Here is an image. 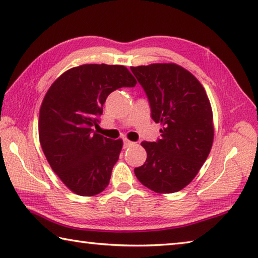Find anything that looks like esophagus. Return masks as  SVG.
I'll return each instance as SVG.
<instances>
[{
	"mask_svg": "<svg viewBox=\"0 0 258 258\" xmlns=\"http://www.w3.org/2000/svg\"><path fill=\"white\" fill-rule=\"evenodd\" d=\"M133 145H135L134 142L129 141V139H123V147H124V148L130 147V146H133Z\"/></svg>",
	"mask_w": 258,
	"mask_h": 258,
	"instance_id": "obj_1",
	"label": "esophagus"
}]
</instances>
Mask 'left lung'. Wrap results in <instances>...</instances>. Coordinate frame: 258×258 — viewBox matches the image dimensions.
Here are the masks:
<instances>
[{
	"mask_svg": "<svg viewBox=\"0 0 258 258\" xmlns=\"http://www.w3.org/2000/svg\"><path fill=\"white\" fill-rule=\"evenodd\" d=\"M145 90L152 119L161 123V139L143 142L147 152L135 174L159 194L181 190L192 181L209 156L214 138L213 113L202 84L175 63L130 68Z\"/></svg>",
	"mask_w": 258,
	"mask_h": 258,
	"instance_id": "1",
	"label": "left lung"
}]
</instances>
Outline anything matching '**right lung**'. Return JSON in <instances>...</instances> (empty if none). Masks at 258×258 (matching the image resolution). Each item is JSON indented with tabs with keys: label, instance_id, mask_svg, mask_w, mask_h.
I'll use <instances>...</instances> for the list:
<instances>
[{
	"label": "right lung",
	"instance_id": "1",
	"mask_svg": "<svg viewBox=\"0 0 258 258\" xmlns=\"http://www.w3.org/2000/svg\"><path fill=\"white\" fill-rule=\"evenodd\" d=\"M136 79L123 66L83 64L54 81L39 110V142L61 181L80 196H95L110 182L122 139L94 133L106 97Z\"/></svg>",
	"mask_w": 258,
	"mask_h": 258
}]
</instances>
